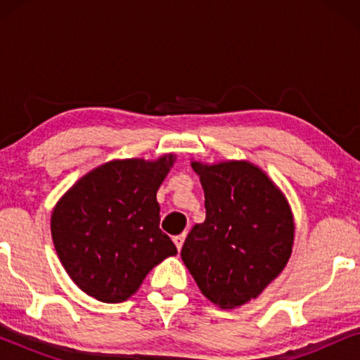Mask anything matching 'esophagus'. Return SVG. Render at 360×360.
<instances>
[{"label": "esophagus", "instance_id": "esophagus-1", "mask_svg": "<svg viewBox=\"0 0 360 360\" xmlns=\"http://www.w3.org/2000/svg\"><path fill=\"white\" fill-rule=\"evenodd\" d=\"M174 243H175V245H176V249H181V245H184V243H185V233L184 234H179V236H175L174 238Z\"/></svg>", "mask_w": 360, "mask_h": 360}]
</instances>
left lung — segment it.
<instances>
[{"mask_svg": "<svg viewBox=\"0 0 360 360\" xmlns=\"http://www.w3.org/2000/svg\"><path fill=\"white\" fill-rule=\"evenodd\" d=\"M205 190V223L195 224L181 260L201 293L223 309L257 298L287 265L293 216L278 186L245 160L191 162Z\"/></svg>", "mask_w": 360, "mask_h": 360, "instance_id": "1", "label": "left lung"}]
</instances>
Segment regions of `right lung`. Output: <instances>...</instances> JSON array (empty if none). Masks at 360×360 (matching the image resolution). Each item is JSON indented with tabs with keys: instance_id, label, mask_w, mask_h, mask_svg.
Here are the masks:
<instances>
[{
	"instance_id": "1",
	"label": "right lung",
	"mask_w": 360,
	"mask_h": 360,
	"mask_svg": "<svg viewBox=\"0 0 360 360\" xmlns=\"http://www.w3.org/2000/svg\"><path fill=\"white\" fill-rule=\"evenodd\" d=\"M174 162V154L108 162L58 200L51 219L53 245L86 295L103 303L126 302L157 264L176 254L159 228L155 198Z\"/></svg>"
}]
</instances>
